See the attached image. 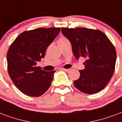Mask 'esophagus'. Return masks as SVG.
Instances as JSON below:
<instances>
[{"label": "esophagus", "instance_id": "34e87169", "mask_svg": "<svg viewBox=\"0 0 122 122\" xmlns=\"http://www.w3.org/2000/svg\"><path fill=\"white\" fill-rule=\"evenodd\" d=\"M62 70H64V71H65L66 72H68L70 71V69H66V68H62Z\"/></svg>", "mask_w": 122, "mask_h": 122}]
</instances>
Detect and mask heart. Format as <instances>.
<instances>
[{
    "mask_svg": "<svg viewBox=\"0 0 122 122\" xmlns=\"http://www.w3.org/2000/svg\"><path fill=\"white\" fill-rule=\"evenodd\" d=\"M66 42H69L67 39L65 37H61L59 39L58 41H57V43H58V45H60V44H62V43H66Z\"/></svg>",
    "mask_w": 122,
    "mask_h": 122,
    "instance_id": "1",
    "label": "heart"
}]
</instances>
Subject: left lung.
Here are the masks:
<instances>
[{
    "label": "left lung",
    "mask_w": 122,
    "mask_h": 122,
    "mask_svg": "<svg viewBox=\"0 0 122 122\" xmlns=\"http://www.w3.org/2000/svg\"><path fill=\"white\" fill-rule=\"evenodd\" d=\"M61 32L70 41L75 57L85 58V68L79 70L74 86L82 92L92 94L104 89L115 69L116 52L107 36L98 30L62 28Z\"/></svg>",
    "instance_id": "left-lung-1"
}]
</instances>
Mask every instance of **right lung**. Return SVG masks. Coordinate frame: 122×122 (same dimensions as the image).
Masks as SVG:
<instances>
[{
  "mask_svg": "<svg viewBox=\"0 0 122 122\" xmlns=\"http://www.w3.org/2000/svg\"><path fill=\"white\" fill-rule=\"evenodd\" d=\"M60 28L35 29L22 32L9 48L8 71L16 87L29 96L43 95L51 85L55 70L46 72L37 63L60 32Z\"/></svg>",
  "mask_w": 122,
  "mask_h": 122,
  "instance_id": "obj_1",
  "label": "right lung"
}]
</instances>
